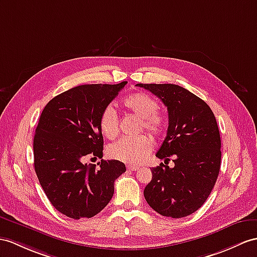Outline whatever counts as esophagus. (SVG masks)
Returning <instances> with one entry per match:
<instances>
[{
    "label": "esophagus",
    "mask_w": 257,
    "mask_h": 257,
    "mask_svg": "<svg viewBox=\"0 0 257 257\" xmlns=\"http://www.w3.org/2000/svg\"><path fill=\"white\" fill-rule=\"evenodd\" d=\"M139 169H140V167L134 166V165H128L127 166V170H130V171H136V170H139Z\"/></svg>",
    "instance_id": "34e87169"
}]
</instances>
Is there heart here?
I'll use <instances>...</instances> for the list:
<instances>
[{
	"label": "heart",
	"instance_id": "obj_1",
	"mask_svg": "<svg viewBox=\"0 0 257 257\" xmlns=\"http://www.w3.org/2000/svg\"><path fill=\"white\" fill-rule=\"evenodd\" d=\"M123 109L141 118V128L154 137H159L166 130V118L157 111L158 103L148 93L139 91L125 97L122 101ZM100 130L109 140L118 134V120L115 111L107 107L100 115ZM153 142L147 135H140L135 139H122L108 148L111 158L126 164L139 165L147 158L152 152Z\"/></svg>",
	"mask_w": 257,
	"mask_h": 257
}]
</instances>
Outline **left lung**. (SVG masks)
Masks as SVG:
<instances>
[{
	"mask_svg": "<svg viewBox=\"0 0 257 257\" xmlns=\"http://www.w3.org/2000/svg\"><path fill=\"white\" fill-rule=\"evenodd\" d=\"M157 96L168 109L167 136L156 157L173 156L174 167L150 169L153 179L144 190L146 202L158 214L186 217L208 198L220 170L221 141L209 105L173 84H137Z\"/></svg>",
	"mask_w": 257,
	"mask_h": 257,
	"instance_id": "1",
	"label": "left lung"
}]
</instances>
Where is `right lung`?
Returning <instances> with one entry per match:
<instances>
[{
  "instance_id": "add662e5",
  "label": "right lung",
  "mask_w": 257,
  "mask_h": 257,
  "mask_svg": "<svg viewBox=\"0 0 257 257\" xmlns=\"http://www.w3.org/2000/svg\"><path fill=\"white\" fill-rule=\"evenodd\" d=\"M127 81L80 85L50 100L34 137L35 171L53 207L73 219L91 218L114 193V181L126 171L123 162L84 164L86 156L102 158L99 120Z\"/></svg>"
}]
</instances>
